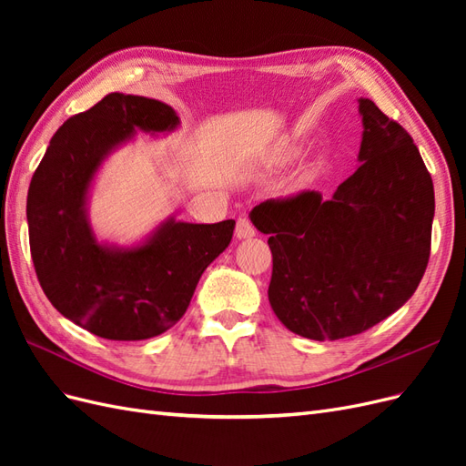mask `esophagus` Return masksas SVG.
Here are the masks:
<instances>
[{"label": "esophagus", "instance_id": "1", "mask_svg": "<svg viewBox=\"0 0 466 466\" xmlns=\"http://www.w3.org/2000/svg\"><path fill=\"white\" fill-rule=\"evenodd\" d=\"M235 235H237V238H250V237L257 235V229H255V225L250 223L248 218H238L237 228H235Z\"/></svg>", "mask_w": 466, "mask_h": 466}]
</instances>
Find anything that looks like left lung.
I'll use <instances>...</instances> for the list:
<instances>
[{"label":"left lung","mask_w":466,"mask_h":466,"mask_svg":"<svg viewBox=\"0 0 466 466\" xmlns=\"http://www.w3.org/2000/svg\"><path fill=\"white\" fill-rule=\"evenodd\" d=\"M360 115L361 165L330 200L303 190L250 211L270 235L276 317L319 342L361 334L392 315L430 260L435 198L424 159L370 98H360Z\"/></svg>","instance_id":"left-lung-1"}]
</instances>
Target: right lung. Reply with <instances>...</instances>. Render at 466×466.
<instances>
[{"label": "right lung", "instance_id": "right-lung-1", "mask_svg": "<svg viewBox=\"0 0 466 466\" xmlns=\"http://www.w3.org/2000/svg\"><path fill=\"white\" fill-rule=\"evenodd\" d=\"M177 124L161 101L110 93L60 126L31 180L26 219L40 288L66 319L106 340H146L171 329L231 243L233 219H168L134 248L96 243L89 228L87 190L106 155L136 128L155 134Z\"/></svg>", "mask_w": 466, "mask_h": 466}]
</instances>
